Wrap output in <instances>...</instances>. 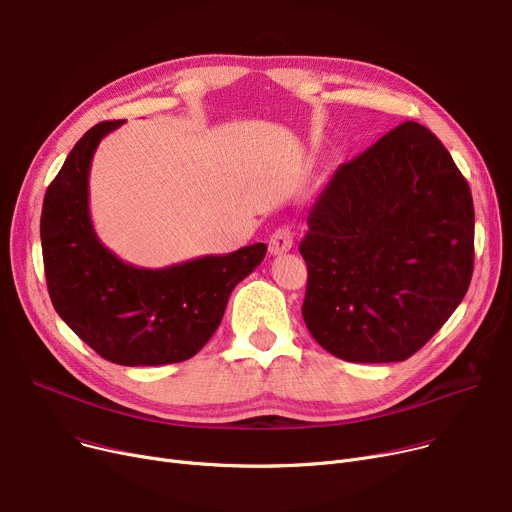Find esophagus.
Returning a JSON list of instances; mask_svg holds the SVG:
<instances>
[{
    "label": "esophagus",
    "mask_w": 512,
    "mask_h": 512,
    "mask_svg": "<svg viewBox=\"0 0 512 512\" xmlns=\"http://www.w3.org/2000/svg\"><path fill=\"white\" fill-rule=\"evenodd\" d=\"M292 245H294V236H292L290 228L282 226V228L274 230V234H271V238H269V253L271 255L286 253L292 249Z\"/></svg>",
    "instance_id": "1"
}]
</instances>
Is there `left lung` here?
Returning <instances> with one entry per match:
<instances>
[{"label": "left lung", "instance_id": "8db88e82", "mask_svg": "<svg viewBox=\"0 0 512 512\" xmlns=\"http://www.w3.org/2000/svg\"><path fill=\"white\" fill-rule=\"evenodd\" d=\"M473 199L449 150L405 121L335 170L306 216L302 317L348 362H401L447 323L473 274Z\"/></svg>", "mask_w": 512, "mask_h": 512}]
</instances>
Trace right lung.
Masks as SVG:
<instances>
[{
  "label": "right lung",
  "mask_w": 512,
  "mask_h": 512,
  "mask_svg": "<svg viewBox=\"0 0 512 512\" xmlns=\"http://www.w3.org/2000/svg\"><path fill=\"white\" fill-rule=\"evenodd\" d=\"M123 121L88 129L49 185L41 214L45 278L57 315L98 356L160 366L195 356L218 329L230 292L267 245L206 255L162 269L135 267L100 243L88 208L94 150Z\"/></svg>",
  "instance_id": "right-lung-1"
}]
</instances>
